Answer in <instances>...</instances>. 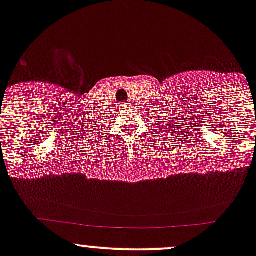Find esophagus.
<instances>
[{
  "label": "esophagus",
  "instance_id": "34e87169",
  "mask_svg": "<svg viewBox=\"0 0 256 256\" xmlns=\"http://www.w3.org/2000/svg\"><path fill=\"white\" fill-rule=\"evenodd\" d=\"M120 108H126V107H127V104H120Z\"/></svg>",
  "mask_w": 256,
  "mask_h": 256
}]
</instances>
